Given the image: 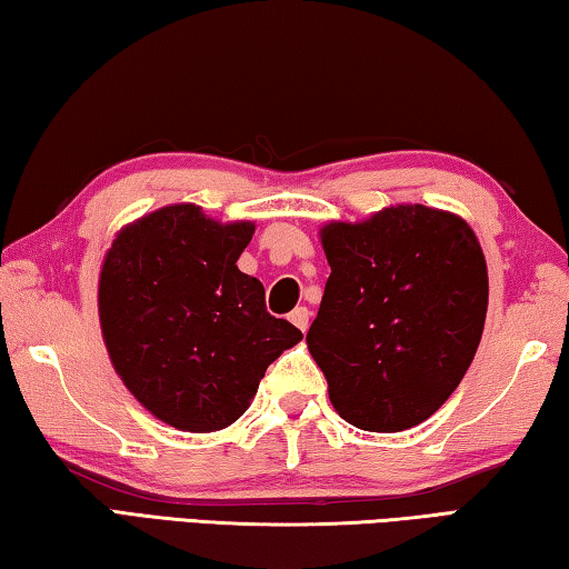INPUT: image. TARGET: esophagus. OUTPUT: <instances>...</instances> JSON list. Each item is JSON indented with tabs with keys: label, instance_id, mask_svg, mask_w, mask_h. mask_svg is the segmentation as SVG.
<instances>
[{
	"label": "esophagus",
	"instance_id": "34e87169",
	"mask_svg": "<svg viewBox=\"0 0 569 569\" xmlns=\"http://www.w3.org/2000/svg\"><path fill=\"white\" fill-rule=\"evenodd\" d=\"M288 319H291V323L296 326V329L306 331V329H308V321H311V311H308L306 306H298V308H293Z\"/></svg>",
	"mask_w": 569,
	"mask_h": 569
}]
</instances>
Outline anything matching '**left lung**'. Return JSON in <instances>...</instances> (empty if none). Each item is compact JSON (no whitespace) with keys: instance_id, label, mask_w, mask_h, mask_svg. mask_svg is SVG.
<instances>
[{"instance_id":"left-lung-1","label":"left lung","mask_w":569,"mask_h":569,"mask_svg":"<svg viewBox=\"0 0 569 569\" xmlns=\"http://www.w3.org/2000/svg\"><path fill=\"white\" fill-rule=\"evenodd\" d=\"M331 276L308 351L341 417L363 431L429 419L465 379L485 331L487 263L465 220L397 206L321 230Z\"/></svg>"}]
</instances>
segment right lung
<instances>
[{"mask_svg": "<svg viewBox=\"0 0 569 569\" xmlns=\"http://www.w3.org/2000/svg\"><path fill=\"white\" fill-rule=\"evenodd\" d=\"M253 230L168 206L124 228L104 258L100 323L112 366L170 427L233 423L268 366L303 339L268 313L263 283L238 271Z\"/></svg>", "mask_w": 569, "mask_h": 569, "instance_id": "obj_1", "label": "right lung"}]
</instances>
